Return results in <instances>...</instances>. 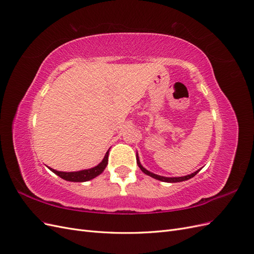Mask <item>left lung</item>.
<instances>
[{
    "label": "left lung",
    "mask_w": 254,
    "mask_h": 254,
    "mask_svg": "<svg viewBox=\"0 0 254 254\" xmlns=\"http://www.w3.org/2000/svg\"><path fill=\"white\" fill-rule=\"evenodd\" d=\"M136 163H137V165H139V167L141 168V171H142L144 174L148 175V176L152 177V178H155V179H157V180L163 181V182H172V183H174V182L186 181V180H189V179H190V178H193V177H194V176L199 172V171H197V172H195V173H193V174L188 175V176H184V177H173V178H170V177L159 176V175H156V174H152V173L148 172L147 170H146V168H144V167L141 165V163H140V160H139V157H137V153H136Z\"/></svg>",
    "instance_id": "left-lung-1"
}]
</instances>
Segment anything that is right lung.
Here are the masks:
<instances>
[{
  "label": "right lung",
  "instance_id": "obj_1",
  "mask_svg": "<svg viewBox=\"0 0 254 254\" xmlns=\"http://www.w3.org/2000/svg\"><path fill=\"white\" fill-rule=\"evenodd\" d=\"M108 156H109V151L106 152V155L103 159V161L99 163L97 166L90 168V170H83L79 172H70V173H65V172H58L53 170V168H50V170L55 173L57 176H59L60 178H63L66 181H72V182H84L95 178L98 175H101L104 170L106 168L107 164H108Z\"/></svg>",
  "mask_w": 254,
  "mask_h": 254
}]
</instances>
